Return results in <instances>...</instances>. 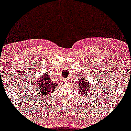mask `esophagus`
Instances as JSON below:
<instances>
[{"instance_id": "esophagus-1", "label": "esophagus", "mask_w": 131, "mask_h": 131, "mask_svg": "<svg viewBox=\"0 0 131 131\" xmlns=\"http://www.w3.org/2000/svg\"><path fill=\"white\" fill-rule=\"evenodd\" d=\"M62 80H63V81L64 82H67V80H66V79H62Z\"/></svg>"}]
</instances>
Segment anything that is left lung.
<instances>
[{
	"instance_id": "1",
	"label": "left lung",
	"mask_w": 131,
	"mask_h": 131,
	"mask_svg": "<svg viewBox=\"0 0 131 131\" xmlns=\"http://www.w3.org/2000/svg\"><path fill=\"white\" fill-rule=\"evenodd\" d=\"M88 79L86 78H82L79 82V91L80 95H85L86 94L89 93L90 90H91V85L90 83L88 82Z\"/></svg>"
}]
</instances>
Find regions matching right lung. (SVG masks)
<instances>
[{"label":"right lung","instance_id":"right-lung-1","mask_svg":"<svg viewBox=\"0 0 131 131\" xmlns=\"http://www.w3.org/2000/svg\"><path fill=\"white\" fill-rule=\"evenodd\" d=\"M37 85L38 87V91L41 96H49L55 90L57 86V83H53L51 80L49 74L44 73L43 75L37 79Z\"/></svg>","mask_w":131,"mask_h":131}]
</instances>
